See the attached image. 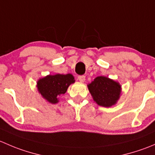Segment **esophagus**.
Returning a JSON list of instances; mask_svg holds the SVG:
<instances>
[{"mask_svg":"<svg viewBox=\"0 0 155 155\" xmlns=\"http://www.w3.org/2000/svg\"><path fill=\"white\" fill-rule=\"evenodd\" d=\"M78 79L79 80V82H85V76H84V75H82V76H78Z\"/></svg>","mask_w":155,"mask_h":155,"instance_id":"1","label":"esophagus"}]
</instances>
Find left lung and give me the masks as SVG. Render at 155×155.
Returning <instances> with one entry per match:
<instances>
[{
    "instance_id": "left-lung-1",
    "label": "left lung",
    "mask_w": 155,
    "mask_h": 155,
    "mask_svg": "<svg viewBox=\"0 0 155 155\" xmlns=\"http://www.w3.org/2000/svg\"><path fill=\"white\" fill-rule=\"evenodd\" d=\"M87 87L94 101L98 105L104 107L114 105L119 98L121 93L119 83L105 76L95 78Z\"/></svg>"
}]
</instances>
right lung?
Here are the masks:
<instances>
[{"instance_id": "obj_1", "label": "right lung", "mask_w": 155, "mask_h": 155, "mask_svg": "<svg viewBox=\"0 0 155 155\" xmlns=\"http://www.w3.org/2000/svg\"><path fill=\"white\" fill-rule=\"evenodd\" d=\"M74 82L71 74L48 75L37 82V87L45 99L51 104H56L58 102V97L66 93L69 85Z\"/></svg>"}]
</instances>
